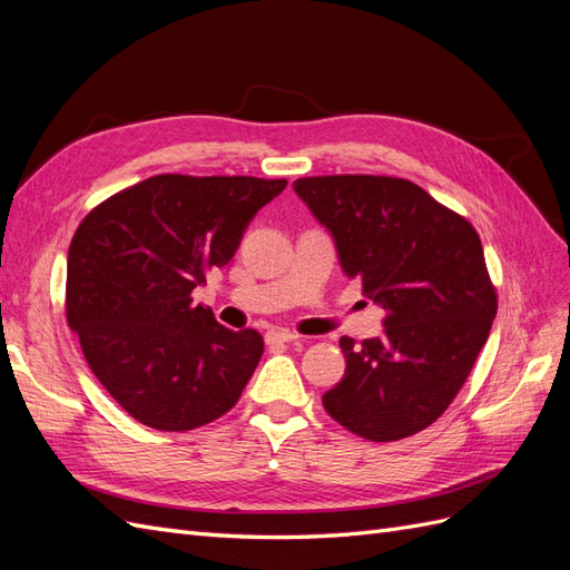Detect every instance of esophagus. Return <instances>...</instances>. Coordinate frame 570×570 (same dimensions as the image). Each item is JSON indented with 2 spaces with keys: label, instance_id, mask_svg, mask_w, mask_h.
Wrapping results in <instances>:
<instances>
[{
  "label": "esophagus",
  "instance_id": "esophagus-1",
  "mask_svg": "<svg viewBox=\"0 0 570 570\" xmlns=\"http://www.w3.org/2000/svg\"><path fill=\"white\" fill-rule=\"evenodd\" d=\"M265 340H267V344H288V342H296L298 334L288 332V330H269L265 334Z\"/></svg>",
  "mask_w": 570,
  "mask_h": 570
}]
</instances>
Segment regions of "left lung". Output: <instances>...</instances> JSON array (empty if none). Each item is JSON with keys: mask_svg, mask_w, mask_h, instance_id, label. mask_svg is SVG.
Masks as SVG:
<instances>
[{"mask_svg": "<svg viewBox=\"0 0 570 570\" xmlns=\"http://www.w3.org/2000/svg\"><path fill=\"white\" fill-rule=\"evenodd\" d=\"M296 195L334 238L346 276L385 311L375 340L342 337V381L327 414L373 443L431 426L470 375L495 317L474 226L426 189L387 175H317Z\"/></svg>", "mask_w": 570, "mask_h": 570, "instance_id": "left-lung-1", "label": "left lung"}]
</instances>
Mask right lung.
<instances>
[{"mask_svg": "<svg viewBox=\"0 0 570 570\" xmlns=\"http://www.w3.org/2000/svg\"><path fill=\"white\" fill-rule=\"evenodd\" d=\"M286 180L154 175L79 224L67 255V323L110 397L139 424L193 431L236 406L265 352L193 291L236 255Z\"/></svg>", "mask_w": 570, "mask_h": 570, "instance_id": "add662e5", "label": "right lung"}]
</instances>
